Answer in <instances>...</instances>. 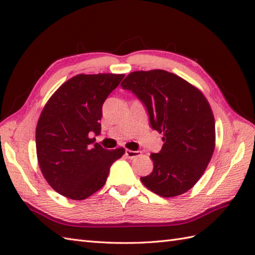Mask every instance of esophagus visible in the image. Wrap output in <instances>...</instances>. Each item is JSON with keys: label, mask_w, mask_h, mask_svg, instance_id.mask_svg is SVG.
Listing matches in <instances>:
<instances>
[{"label": "esophagus", "mask_w": 255, "mask_h": 255, "mask_svg": "<svg viewBox=\"0 0 255 255\" xmlns=\"http://www.w3.org/2000/svg\"><path fill=\"white\" fill-rule=\"evenodd\" d=\"M125 155H126L129 159H134L139 155V151H132V150L126 149V151H125Z\"/></svg>", "instance_id": "34e87169"}]
</instances>
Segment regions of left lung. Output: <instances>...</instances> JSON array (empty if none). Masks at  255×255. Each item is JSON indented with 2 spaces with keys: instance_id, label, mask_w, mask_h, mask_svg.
I'll return each instance as SVG.
<instances>
[{
  "instance_id": "1",
  "label": "left lung",
  "mask_w": 255,
  "mask_h": 255,
  "mask_svg": "<svg viewBox=\"0 0 255 255\" xmlns=\"http://www.w3.org/2000/svg\"><path fill=\"white\" fill-rule=\"evenodd\" d=\"M147 108L154 130L163 134L159 153H151L153 170L140 177L162 197L191 189L203 175L215 150V119L202 92L164 70L134 71L122 82Z\"/></svg>"
}]
</instances>
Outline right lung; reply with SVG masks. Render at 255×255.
<instances>
[{
	"mask_svg": "<svg viewBox=\"0 0 255 255\" xmlns=\"http://www.w3.org/2000/svg\"><path fill=\"white\" fill-rule=\"evenodd\" d=\"M124 74H78L59 88L42 110L36 128L38 164L48 184L70 199L99 191L124 148L106 150L90 134L101 133L102 107Z\"/></svg>",
	"mask_w": 255,
	"mask_h": 255,
	"instance_id": "right-lung-1",
	"label": "right lung"
}]
</instances>
